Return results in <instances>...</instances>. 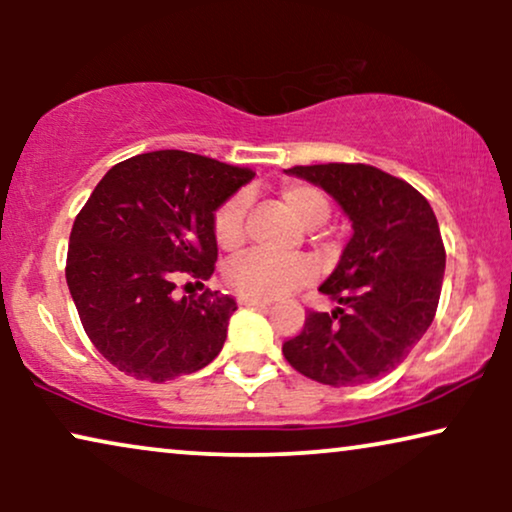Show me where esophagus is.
<instances>
[{"instance_id": "1", "label": "esophagus", "mask_w": 512, "mask_h": 512, "mask_svg": "<svg viewBox=\"0 0 512 512\" xmlns=\"http://www.w3.org/2000/svg\"><path fill=\"white\" fill-rule=\"evenodd\" d=\"M240 300V305H244V307H268L270 303L268 300H258V298H247V296H240L237 298Z\"/></svg>"}]
</instances>
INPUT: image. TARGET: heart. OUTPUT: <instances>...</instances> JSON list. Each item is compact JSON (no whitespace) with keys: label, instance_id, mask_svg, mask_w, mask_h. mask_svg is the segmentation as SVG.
Masks as SVG:
<instances>
[{"label":"heart","instance_id":"b5f03b06","mask_svg":"<svg viewBox=\"0 0 512 512\" xmlns=\"http://www.w3.org/2000/svg\"><path fill=\"white\" fill-rule=\"evenodd\" d=\"M279 200L305 228H317L331 216V205H328L324 193L310 184H298V181L284 184L279 188ZM247 209V193H237L219 207L214 216V237L221 249L235 251L244 244ZM223 277H226L230 289L240 296L272 300L310 282L314 277V263L300 254L275 258L265 256L261 251H249V254L230 261Z\"/></svg>","mask_w":512,"mask_h":512}]
</instances>
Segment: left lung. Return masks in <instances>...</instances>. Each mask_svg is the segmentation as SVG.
<instances>
[{"label": "left lung", "instance_id": "8db88e82", "mask_svg": "<svg viewBox=\"0 0 512 512\" xmlns=\"http://www.w3.org/2000/svg\"><path fill=\"white\" fill-rule=\"evenodd\" d=\"M324 188L352 221V237L319 286L333 312H310L282 352L298 373L331 387L387 375L429 331L445 275L436 214L408 181L373 165L284 170Z\"/></svg>", "mask_w": 512, "mask_h": 512}]
</instances>
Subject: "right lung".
<instances>
[{
	"mask_svg": "<svg viewBox=\"0 0 512 512\" xmlns=\"http://www.w3.org/2000/svg\"><path fill=\"white\" fill-rule=\"evenodd\" d=\"M254 172L186 151L111 167L76 216L67 286L97 352L121 373L165 382L219 356L237 303L219 291L177 300L181 279L212 277L214 216Z\"/></svg>",
	"mask_w": 512,
	"mask_h": 512,
	"instance_id": "obj_1",
	"label": "right lung"
}]
</instances>
